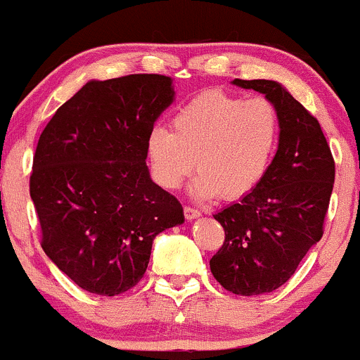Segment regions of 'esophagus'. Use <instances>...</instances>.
I'll return each mask as SVG.
<instances>
[{"label":"esophagus","mask_w":360,"mask_h":360,"mask_svg":"<svg viewBox=\"0 0 360 360\" xmlns=\"http://www.w3.org/2000/svg\"><path fill=\"white\" fill-rule=\"evenodd\" d=\"M184 212H185V218L187 219H195L200 216L199 210H194V207H188V206L184 207Z\"/></svg>","instance_id":"34e87169"}]
</instances>
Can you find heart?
I'll return each mask as SVG.
<instances>
[{
  "instance_id": "b5f03b06",
  "label": "heart",
  "mask_w": 360,
  "mask_h": 360,
  "mask_svg": "<svg viewBox=\"0 0 360 360\" xmlns=\"http://www.w3.org/2000/svg\"><path fill=\"white\" fill-rule=\"evenodd\" d=\"M169 130H150L148 161L161 187L179 188L199 169L191 194L238 200L256 191L271 166L280 141V113L266 98L245 99L206 91L180 108Z\"/></svg>"
}]
</instances>
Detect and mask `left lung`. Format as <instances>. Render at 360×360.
I'll return each instance as SVG.
<instances>
[{"label":"left lung","instance_id":"left-lung-1","mask_svg":"<svg viewBox=\"0 0 360 360\" xmlns=\"http://www.w3.org/2000/svg\"><path fill=\"white\" fill-rule=\"evenodd\" d=\"M280 113V141L256 191L216 212L225 242L211 257L212 276L235 295H261L287 283L323 237L335 161L319 122L274 80H240Z\"/></svg>","mask_w":360,"mask_h":360}]
</instances>
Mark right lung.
<instances>
[{
	"instance_id": "right-lung-1",
	"label": "right lung",
	"mask_w": 360,
	"mask_h": 360,
	"mask_svg": "<svg viewBox=\"0 0 360 360\" xmlns=\"http://www.w3.org/2000/svg\"><path fill=\"white\" fill-rule=\"evenodd\" d=\"M173 99V80L156 73L89 80L42 130L30 175L41 245L87 292L135 287L156 235L185 221L146 165L150 130Z\"/></svg>"
}]
</instances>
